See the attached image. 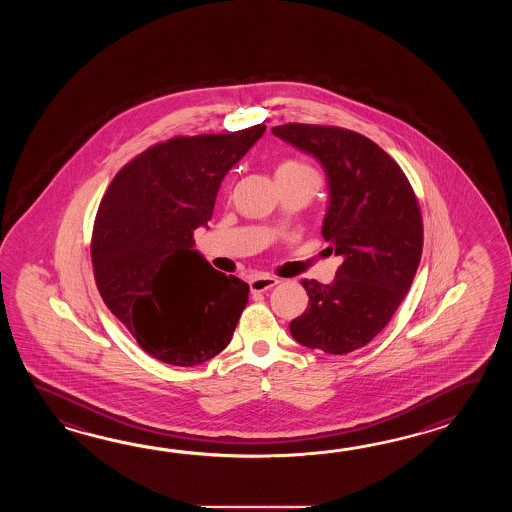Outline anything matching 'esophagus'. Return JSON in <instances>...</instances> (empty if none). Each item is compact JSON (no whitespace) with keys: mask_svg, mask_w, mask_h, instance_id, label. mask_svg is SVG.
<instances>
[{"mask_svg":"<svg viewBox=\"0 0 512 512\" xmlns=\"http://www.w3.org/2000/svg\"><path fill=\"white\" fill-rule=\"evenodd\" d=\"M278 283H280V280H276L272 276H258V278H252L249 285H251L252 293H263V291H269Z\"/></svg>","mask_w":512,"mask_h":512,"instance_id":"esophagus-1","label":"esophagus"}]
</instances>
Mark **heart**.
<instances>
[{
    "label": "heart",
    "instance_id": "heart-1",
    "mask_svg": "<svg viewBox=\"0 0 512 512\" xmlns=\"http://www.w3.org/2000/svg\"><path fill=\"white\" fill-rule=\"evenodd\" d=\"M282 172H313L307 164L302 163V161H296V159H287V161H283L280 166H278V170H276V174H282Z\"/></svg>",
    "mask_w": 512,
    "mask_h": 512
}]
</instances>
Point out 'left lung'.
Wrapping results in <instances>:
<instances>
[{"mask_svg":"<svg viewBox=\"0 0 512 512\" xmlns=\"http://www.w3.org/2000/svg\"><path fill=\"white\" fill-rule=\"evenodd\" d=\"M272 133L326 168L324 240L344 261L335 282L302 280L309 294L291 335L305 348L346 355L364 348L395 315L423 254V216L401 166L357 131L289 122Z\"/></svg>","mask_w":512,"mask_h":512,"instance_id":"left-lung-1","label":"left lung"}]
</instances>
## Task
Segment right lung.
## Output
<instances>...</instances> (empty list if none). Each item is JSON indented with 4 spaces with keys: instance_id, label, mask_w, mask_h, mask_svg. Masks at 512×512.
Returning a JSON list of instances; mask_svg holds the SVG:
<instances>
[{
    "instance_id": "obj_1",
    "label": "right lung",
    "mask_w": 512,
    "mask_h": 512,
    "mask_svg": "<svg viewBox=\"0 0 512 512\" xmlns=\"http://www.w3.org/2000/svg\"><path fill=\"white\" fill-rule=\"evenodd\" d=\"M265 128L157 142L120 168L98 205V293L153 359L188 368L229 346L251 289L194 251V230L207 227L223 177Z\"/></svg>"
}]
</instances>
